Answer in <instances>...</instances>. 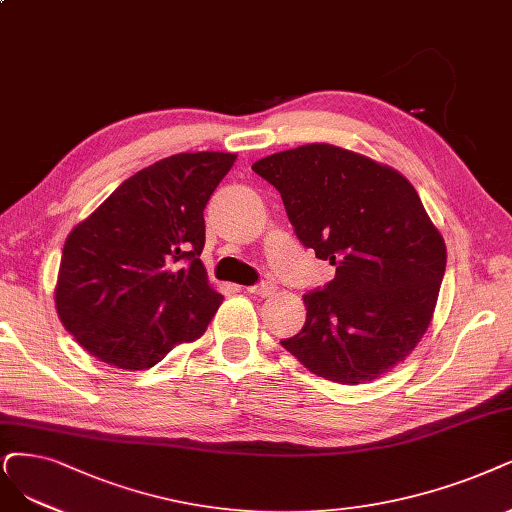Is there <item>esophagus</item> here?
<instances>
[{"instance_id":"esophagus-1","label":"esophagus","mask_w":512,"mask_h":512,"mask_svg":"<svg viewBox=\"0 0 512 512\" xmlns=\"http://www.w3.org/2000/svg\"><path fill=\"white\" fill-rule=\"evenodd\" d=\"M246 291H249L251 295H259V297H268L274 287L268 285V282H259V285H253V287H246Z\"/></svg>"}]
</instances>
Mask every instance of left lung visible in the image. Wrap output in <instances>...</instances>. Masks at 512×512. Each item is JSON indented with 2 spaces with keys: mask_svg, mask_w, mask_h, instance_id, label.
<instances>
[{
  "mask_svg": "<svg viewBox=\"0 0 512 512\" xmlns=\"http://www.w3.org/2000/svg\"><path fill=\"white\" fill-rule=\"evenodd\" d=\"M272 183L301 244L335 266L304 295L306 325L282 339L325 380L365 384L405 361L437 306L447 251L413 185L386 164L329 143L253 164Z\"/></svg>",
  "mask_w": 512,
  "mask_h": 512,
  "instance_id": "obj_1",
  "label": "left lung"
}]
</instances>
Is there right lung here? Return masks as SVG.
Wrapping results in <instances>:
<instances>
[{"instance_id": "obj_1", "label": "right lung", "mask_w": 512, "mask_h": 512, "mask_svg": "<svg viewBox=\"0 0 512 512\" xmlns=\"http://www.w3.org/2000/svg\"><path fill=\"white\" fill-rule=\"evenodd\" d=\"M236 154L198 151L126 179L65 240L54 301L65 329L99 361L154 367L198 339L223 295L200 261L204 206Z\"/></svg>"}]
</instances>
